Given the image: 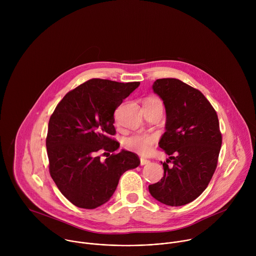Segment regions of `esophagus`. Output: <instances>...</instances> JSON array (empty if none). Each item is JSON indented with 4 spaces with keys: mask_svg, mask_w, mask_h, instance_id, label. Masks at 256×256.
<instances>
[{
    "mask_svg": "<svg viewBox=\"0 0 256 256\" xmlns=\"http://www.w3.org/2000/svg\"><path fill=\"white\" fill-rule=\"evenodd\" d=\"M149 163H150V160L140 158V165H146V164H149Z\"/></svg>",
    "mask_w": 256,
    "mask_h": 256,
    "instance_id": "34e87169",
    "label": "esophagus"
}]
</instances>
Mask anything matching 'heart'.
<instances>
[{"label":"heart","mask_w":256,"mask_h":256,"mask_svg":"<svg viewBox=\"0 0 256 256\" xmlns=\"http://www.w3.org/2000/svg\"><path fill=\"white\" fill-rule=\"evenodd\" d=\"M156 100L155 98H148L144 102ZM157 142V136L151 134H134L126 136L124 140V147L134 153L140 155H147L151 152L153 146Z\"/></svg>","instance_id":"b5f03b06"}]
</instances>
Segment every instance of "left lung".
<instances>
[{
    "instance_id": "8db88e82",
    "label": "left lung",
    "mask_w": 256,
    "mask_h": 256,
    "mask_svg": "<svg viewBox=\"0 0 256 256\" xmlns=\"http://www.w3.org/2000/svg\"><path fill=\"white\" fill-rule=\"evenodd\" d=\"M153 90L166 109L159 147L170 160L163 163L164 176L149 186V192L164 204L184 206L204 192L216 168L222 146L218 116L200 90L178 79H158Z\"/></svg>"
}]
</instances>
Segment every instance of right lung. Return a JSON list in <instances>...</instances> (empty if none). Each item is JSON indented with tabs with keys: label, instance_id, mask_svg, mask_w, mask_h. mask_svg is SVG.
Returning a JSON list of instances; mask_svg holds the SVG:
<instances>
[{
	"label": "right lung",
	"instance_id": "right-lung-1",
	"mask_svg": "<svg viewBox=\"0 0 256 256\" xmlns=\"http://www.w3.org/2000/svg\"><path fill=\"white\" fill-rule=\"evenodd\" d=\"M140 82L91 79L68 92L48 122L46 150L50 173L72 204L95 208L109 200L120 176L140 163L122 150L116 134L114 112ZM106 156L101 162L98 154ZM112 154H110V153Z\"/></svg>",
	"mask_w": 256,
	"mask_h": 256
}]
</instances>
